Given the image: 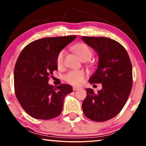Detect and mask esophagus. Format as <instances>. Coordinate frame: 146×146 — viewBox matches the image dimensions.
Listing matches in <instances>:
<instances>
[{"mask_svg": "<svg viewBox=\"0 0 146 146\" xmlns=\"http://www.w3.org/2000/svg\"><path fill=\"white\" fill-rule=\"evenodd\" d=\"M73 91H77V90H79L80 88L77 87H73Z\"/></svg>", "mask_w": 146, "mask_h": 146, "instance_id": "34e87169", "label": "esophagus"}]
</instances>
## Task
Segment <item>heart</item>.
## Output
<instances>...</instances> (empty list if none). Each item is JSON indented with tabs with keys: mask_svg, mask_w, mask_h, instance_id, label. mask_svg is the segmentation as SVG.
Here are the masks:
<instances>
[{
	"mask_svg": "<svg viewBox=\"0 0 146 146\" xmlns=\"http://www.w3.org/2000/svg\"><path fill=\"white\" fill-rule=\"evenodd\" d=\"M74 52H75L80 59H89L92 56V51L87 45L85 44H78L73 47ZM65 51L61 50L57 55L56 62L59 67L63 64ZM85 72L82 70L71 71L65 76V79L69 83L73 85H79L83 83L85 79Z\"/></svg>",
	"mask_w": 146,
	"mask_h": 146,
	"instance_id": "1",
	"label": "heart"
}]
</instances>
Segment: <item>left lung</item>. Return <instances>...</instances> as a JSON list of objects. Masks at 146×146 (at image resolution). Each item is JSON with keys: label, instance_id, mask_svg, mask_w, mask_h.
Wrapping results in <instances>:
<instances>
[{"label": "left lung", "instance_id": "8db88e82", "mask_svg": "<svg viewBox=\"0 0 146 146\" xmlns=\"http://www.w3.org/2000/svg\"><path fill=\"white\" fill-rule=\"evenodd\" d=\"M82 40L97 53V69L89 78L91 84H102L94 93L86 89L82 104L84 114L96 122L114 118L128 100L132 87V67L126 50L120 44L104 37L83 36Z\"/></svg>", "mask_w": 146, "mask_h": 146}]
</instances>
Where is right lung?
<instances>
[{
  "label": "right lung",
  "mask_w": 146,
  "mask_h": 146,
  "mask_svg": "<svg viewBox=\"0 0 146 146\" xmlns=\"http://www.w3.org/2000/svg\"><path fill=\"white\" fill-rule=\"evenodd\" d=\"M76 38L40 39L27 45L20 53L14 67V89L18 102L30 116L49 120L61 114L65 96L73 88L65 84L57 87L49 85V77L58 69L57 55Z\"/></svg>",
  "instance_id": "1"
}]
</instances>
